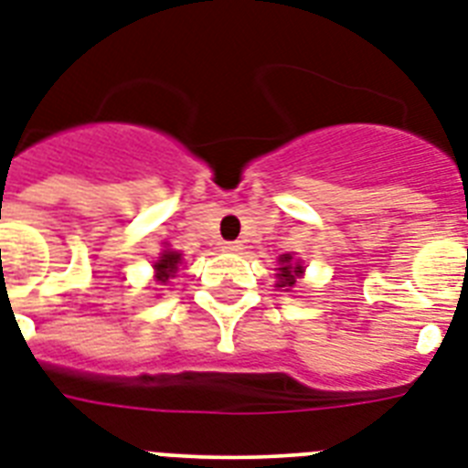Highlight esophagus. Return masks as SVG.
Segmentation results:
<instances>
[{
  "instance_id": "obj_1",
  "label": "esophagus",
  "mask_w": 468,
  "mask_h": 468,
  "mask_svg": "<svg viewBox=\"0 0 468 468\" xmlns=\"http://www.w3.org/2000/svg\"><path fill=\"white\" fill-rule=\"evenodd\" d=\"M223 250L226 252H240L242 242H223Z\"/></svg>"
}]
</instances>
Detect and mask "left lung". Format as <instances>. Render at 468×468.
Returning <instances> with one entry per match:
<instances>
[{
  "instance_id": "left-lung-1",
  "label": "left lung",
  "mask_w": 468,
  "mask_h": 468,
  "mask_svg": "<svg viewBox=\"0 0 468 468\" xmlns=\"http://www.w3.org/2000/svg\"><path fill=\"white\" fill-rule=\"evenodd\" d=\"M290 259H292L290 254H282V257H281L282 266L278 269V271H281V273H278V278H281V281H278V288H285V290L292 288L294 282H297L294 278L302 273V266H292V264H290Z\"/></svg>"
}]
</instances>
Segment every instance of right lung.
<instances>
[{
    "label": "right lung",
    "mask_w": 468,
    "mask_h": 468,
    "mask_svg": "<svg viewBox=\"0 0 468 468\" xmlns=\"http://www.w3.org/2000/svg\"><path fill=\"white\" fill-rule=\"evenodd\" d=\"M178 261H180V254H176V252H164V254H161V259L154 264L156 278H159L161 282H166L168 278L174 276L176 269H178Z\"/></svg>",
    "instance_id": "add662e5"
}]
</instances>
